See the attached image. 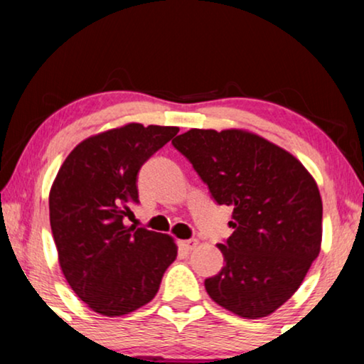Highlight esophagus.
<instances>
[{
  "label": "esophagus",
  "mask_w": 364,
  "mask_h": 364,
  "mask_svg": "<svg viewBox=\"0 0 364 364\" xmlns=\"http://www.w3.org/2000/svg\"><path fill=\"white\" fill-rule=\"evenodd\" d=\"M178 247L182 248V250H192L193 247H197V240L196 238H191V240H181L178 242Z\"/></svg>",
  "instance_id": "34e87169"
}]
</instances>
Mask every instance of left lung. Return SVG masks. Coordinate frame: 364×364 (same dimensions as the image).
<instances>
[{
  "mask_svg": "<svg viewBox=\"0 0 364 364\" xmlns=\"http://www.w3.org/2000/svg\"><path fill=\"white\" fill-rule=\"evenodd\" d=\"M172 146L218 205L233 207V233L218 243L225 265L207 278L218 305L257 320L282 306L320 253L323 205L301 162L243 131L191 129Z\"/></svg>",
  "mask_w": 364,
  "mask_h": 364,
  "instance_id": "obj_1",
  "label": "left lung"
}]
</instances>
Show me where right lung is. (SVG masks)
I'll list each match as a JSON object with an SVG mask.
<instances>
[{"label": "right lung", "instance_id": "obj_1", "mask_svg": "<svg viewBox=\"0 0 364 364\" xmlns=\"http://www.w3.org/2000/svg\"><path fill=\"white\" fill-rule=\"evenodd\" d=\"M177 127L127 124L89 137L69 154L49 193L59 265L94 311L127 315L152 300L177 247L168 235L126 227L139 203L141 167L177 136Z\"/></svg>", "mask_w": 364, "mask_h": 364}]
</instances>
